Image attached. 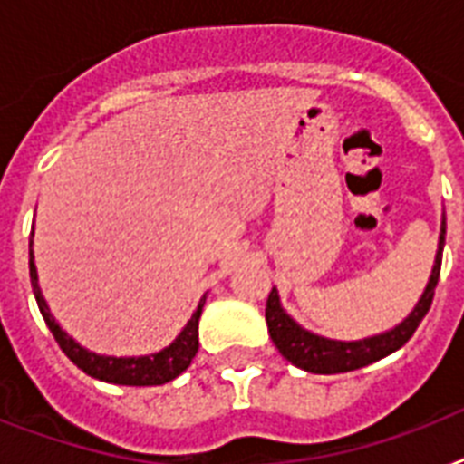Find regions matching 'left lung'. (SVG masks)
Returning <instances> with one entry per match:
<instances>
[{
  "label": "left lung",
  "instance_id": "left-lung-1",
  "mask_svg": "<svg viewBox=\"0 0 464 464\" xmlns=\"http://www.w3.org/2000/svg\"><path fill=\"white\" fill-rule=\"evenodd\" d=\"M443 246H446V218L440 221L439 253H436V262H433L431 279L426 284L424 294L419 298V304L414 305V310L404 317L402 323L395 324L392 330L382 332V334H373V337L356 339V342H339V339L320 337V334L304 330L282 308L279 294H276V289H272L267 298V308H265L269 337L276 344V349L282 352L284 359L291 361L294 366L304 368L308 373H346V371H356V368H363L368 363L385 359L388 353L397 352L400 346L410 342L411 334L417 332L419 323L424 320V315L431 308L433 291H436V284H439L440 276Z\"/></svg>",
  "mask_w": 464,
  "mask_h": 464
}]
</instances>
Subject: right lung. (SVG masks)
Instances as JSON below:
<instances>
[{"instance_id": "add662e5", "label": "right lung", "mask_w": 464, "mask_h": 464, "mask_svg": "<svg viewBox=\"0 0 464 464\" xmlns=\"http://www.w3.org/2000/svg\"><path fill=\"white\" fill-rule=\"evenodd\" d=\"M28 265H31L33 294H35L38 308L43 313V320H45V324L53 332V337L57 339L62 352L69 356V361L82 368L83 373L91 375V378L115 382V385H163V382L178 378L195 359L197 349H199V332H197L199 330V315H202L207 296H202V301H199L197 310L188 320V324L182 327V332L175 337L173 344L166 346L163 352L151 353V356H130V359L120 356L118 359V356H103V353L83 349L79 342H74L67 332L62 330L57 320L53 317V313H50V308H47L43 291L38 286V269H35V262H33V250Z\"/></svg>"}]
</instances>
